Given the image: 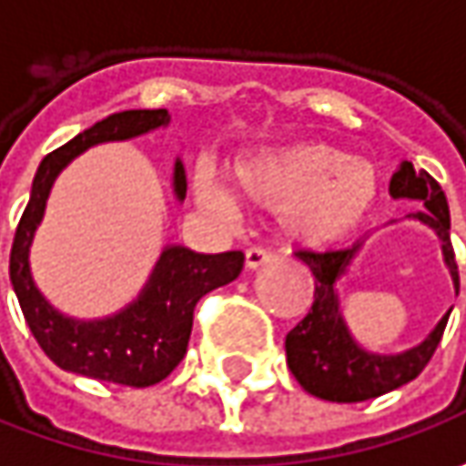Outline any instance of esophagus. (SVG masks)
<instances>
[{
	"mask_svg": "<svg viewBox=\"0 0 466 466\" xmlns=\"http://www.w3.org/2000/svg\"><path fill=\"white\" fill-rule=\"evenodd\" d=\"M272 259H275V254H272L269 248H264V246H248V248H246V267H248V269L264 267V264H269Z\"/></svg>",
	"mask_w": 466,
	"mask_h": 466,
	"instance_id": "1",
	"label": "esophagus"
}]
</instances>
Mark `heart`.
Masks as SVG:
<instances>
[{"instance_id":"obj_1","label":"heart","mask_w":466,"mask_h":466,"mask_svg":"<svg viewBox=\"0 0 466 466\" xmlns=\"http://www.w3.org/2000/svg\"><path fill=\"white\" fill-rule=\"evenodd\" d=\"M230 184L243 199L279 209L282 230L316 248L358 230L381 194V176L370 160L321 142L248 155L233 168ZM194 194L212 212L236 209L233 194L205 173L194 178Z\"/></svg>"}]
</instances>
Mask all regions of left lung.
Instances as JSON below:
<instances>
[{
	"mask_svg": "<svg viewBox=\"0 0 466 466\" xmlns=\"http://www.w3.org/2000/svg\"><path fill=\"white\" fill-rule=\"evenodd\" d=\"M389 194L394 199L422 202L425 209L412 212V218L431 225L439 233L443 259L449 264V272L454 278V288L459 293V269L451 233H449L451 228L449 202L439 181L425 170L418 173L412 168V163H402L400 170L391 176ZM360 248H363V241H358L350 248H337V251H306V248L298 251V259L306 261L316 278V290H313L311 311L285 337L288 368L293 370L296 381L309 394L327 402H366L418 379L439 348L449 313H451L449 311L441 319L439 327L431 331L425 342L400 355H373L358 348V342L350 337L348 327L339 316L337 279L345 275L350 261L355 259Z\"/></svg>",
	"mask_w": 466,
	"mask_h": 466,
	"instance_id": "obj_1",
	"label": "left lung"
}]
</instances>
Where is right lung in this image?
Returning a JSON list of instances; mask_svg holds the SVG:
<instances>
[{"mask_svg":"<svg viewBox=\"0 0 466 466\" xmlns=\"http://www.w3.org/2000/svg\"><path fill=\"white\" fill-rule=\"evenodd\" d=\"M168 111H121L48 153L33 178L25 212L15 230L9 251V279L35 342L64 370L111 384L145 389L170 376L184 360L194 324V309L209 290L223 288L241 275V251L197 254L187 246H168L155 267L142 296L129 309L98 321H75L48 306L33 285L27 248L35 225L44 218L46 197L59 170L82 150L98 142L129 139L168 124ZM173 187L178 199L187 197V173L176 163Z\"/></svg>","mask_w":466,"mask_h":466,"instance_id":"add662e5","label":"right lung"}]
</instances>
